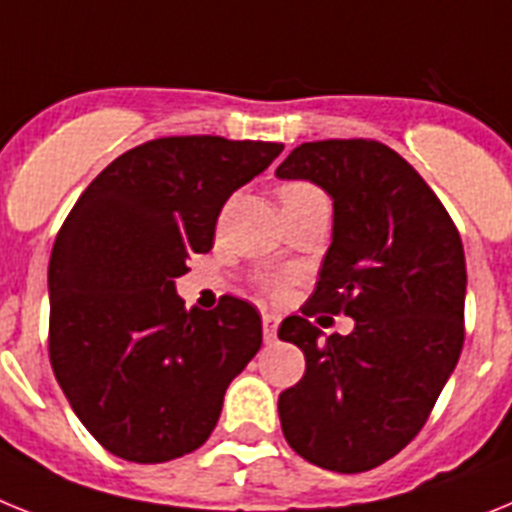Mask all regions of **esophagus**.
I'll use <instances>...</instances> for the list:
<instances>
[{
	"mask_svg": "<svg viewBox=\"0 0 512 512\" xmlns=\"http://www.w3.org/2000/svg\"><path fill=\"white\" fill-rule=\"evenodd\" d=\"M278 317L276 315H263V336H265V343H276V336H278Z\"/></svg>",
	"mask_w": 512,
	"mask_h": 512,
	"instance_id": "34e87169",
	"label": "esophagus"
}]
</instances>
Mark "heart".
<instances>
[{
    "label": "heart",
    "instance_id": "obj_1",
    "mask_svg": "<svg viewBox=\"0 0 512 512\" xmlns=\"http://www.w3.org/2000/svg\"><path fill=\"white\" fill-rule=\"evenodd\" d=\"M307 195H322V192L307 182H289V184H283L281 190H278L281 203L294 200V197H307ZM263 289L268 291L270 296H281L283 289H286V283H283L281 278H268V281H263Z\"/></svg>",
    "mask_w": 512,
    "mask_h": 512
}]
</instances>
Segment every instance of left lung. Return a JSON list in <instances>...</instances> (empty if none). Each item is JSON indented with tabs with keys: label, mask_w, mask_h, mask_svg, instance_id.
<instances>
[{
	"label": "left lung",
	"mask_w": 512,
	"mask_h": 512,
	"mask_svg": "<svg viewBox=\"0 0 512 512\" xmlns=\"http://www.w3.org/2000/svg\"><path fill=\"white\" fill-rule=\"evenodd\" d=\"M333 197V244L302 315L278 338L307 369L278 398L283 437L304 461L362 474L427 424L463 349L466 257L440 197L388 145L364 137L302 143L276 169ZM349 314V337L309 316Z\"/></svg>",
	"instance_id": "left-lung-1"
}]
</instances>
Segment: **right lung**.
I'll return each mask as SVG.
<instances>
[{
	"label": "right lung",
	"mask_w": 512,
	"mask_h": 512,
	"mask_svg": "<svg viewBox=\"0 0 512 512\" xmlns=\"http://www.w3.org/2000/svg\"><path fill=\"white\" fill-rule=\"evenodd\" d=\"M281 143L156 137L106 166L64 218L49 263V359L77 419L109 453L163 463L203 445L229 382L263 346L236 296L187 309L174 278L213 247L231 192Z\"/></svg>",
	"instance_id": "add662e5"
}]
</instances>
